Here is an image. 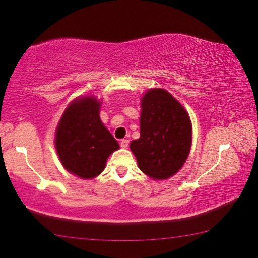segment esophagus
<instances>
[{
  "instance_id": "1",
  "label": "esophagus",
  "mask_w": 258,
  "mask_h": 258,
  "mask_svg": "<svg viewBox=\"0 0 258 258\" xmlns=\"http://www.w3.org/2000/svg\"><path fill=\"white\" fill-rule=\"evenodd\" d=\"M128 143H130V141H128L127 139H123V140H121V141H120V147L123 148V149H126V148L128 147Z\"/></svg>"
}]
</instances>
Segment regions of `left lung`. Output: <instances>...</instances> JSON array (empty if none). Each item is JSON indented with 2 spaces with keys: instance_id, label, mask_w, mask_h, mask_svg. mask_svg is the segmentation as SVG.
I'll list each match as a JSON object with an SVG mask.
<instances>
[{
  "instance_id": "1",
  "label": "left lung",
  "mask_w": 258,
  "mask_h": 258,
  "mask_svg": "<svg viewBox=\"0 0 258 258\" xmlns=\"http://www.w3.org/2000/svg\"><path fill=\"white\" fill-rule=\"evenodd\" d=\"M192 143L190 117L163 89H151L141 99L140 138L130 148L139 168L154 180H167L180 171Z\"/></svg>"
}]
</instances>
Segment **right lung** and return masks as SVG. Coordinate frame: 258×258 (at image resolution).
I'll return each mask as SVG.
<instances>
[{"label":"right lung","instance_id":"obj_1","mask_svg":"<svg viewBox=\"0 0 258 258\" xmlns=\"http://www.w3.org/2000/svg\"><path fill=\"white\" fill-rule=\"evenodd\" d=\"M101 102L78 98L66 108L55 131V149L61 164L81 178H93L104 169L118 142L100 119Z\"/></svg>","mask_w":258,"mask_h":258}]
</instances>
